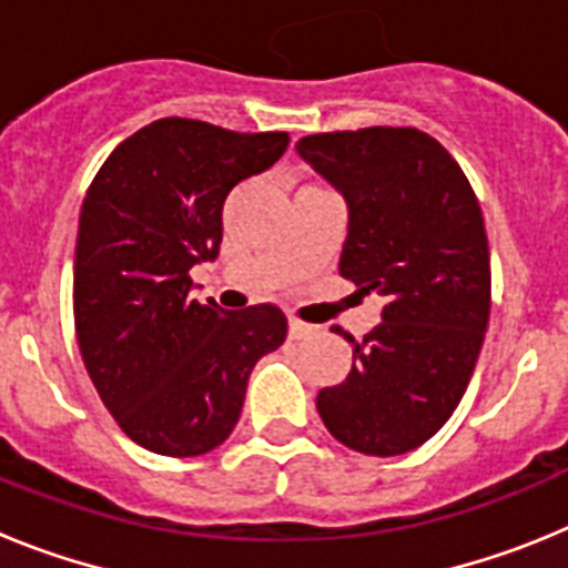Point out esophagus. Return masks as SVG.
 I'll return each instance as SVG.
<instances>
[{
    "label": "esophagus",
    "mask_w": 568,
    "mask_h": 568,
    "mask_svg": "<svg viewBox=\"0 0 568 568\" xmlns=\"http://www.w3.org/2000/svg\"><path fill=\"white\" fill-rule=\"evenodd\" d=\"M315 327H310V324H304V321L298 318H290V338H307V335H313Z\"/></svg>",
    "instance_id": "34e87169"
}]
</instances>
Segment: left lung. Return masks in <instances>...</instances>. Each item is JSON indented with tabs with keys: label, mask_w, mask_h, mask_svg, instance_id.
<instances>
[{
	"label": "left lung",
	"mask_w": 568,
	"mask_h": 568,
	"mask_svg": "<svg viewBox=\"0 0 568 568\" xmlns=\"http://www.w3.org/2000/svg\"><path fill=\"white\" fill-rule=\"evenodd\" d=\"M298 153L349 204L341 275L386 301L353 344V369L318 393L333 438L364 455H404L453 418L491 307L478 195L449 150L418 128H361L298 139Z\"/></svg>",
	"instance_id": "1"
}]
</instances>
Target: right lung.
Returning a JSON list of instances; mask_svg holds the SVG:
<instances>
[{
	"mask_svg": "<svg viewBox=\"0 0 568 568\" xmlns=\"http://www.w3.org/2000/svg\"><path fill=\"white\" fill-rule=\"evenodd\" d=\"M287 144L284 130L170 115L128 135L90 182L73 261L79 353L115 424L150 453L224 444L255 361L287 338L275 304L224 313L190 298V270L222 244L227 193Z\"/></svg>",
	"mask_w": 568,
	"mask_h": 568,
	"instance_id": "add662e5",
	"label": "right lung"
}]
</instances>
